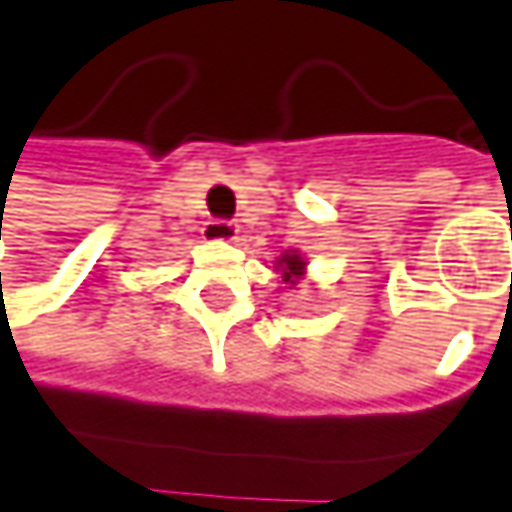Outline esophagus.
<instances>
[{
  "instance_id": "1",
  "label": "esophagus",
  "mask_w": 512,
  "mask_h": 512,
  "mask_svg": "<svg viewBox=\"0 0 512 512\" xmlns=\"http://www.w3.org/2000/svg\"><path fill=\"white\" fill-rule=\"evenodd\" d=\"M205 239H222V242H233L236 233H239V225L230 222V219H210L205 222Z\"/></svg>"
}]
</instances>
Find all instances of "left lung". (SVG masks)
Here are the masks:
<instances>
[{
  "instance_id": "obj_1",
  "label": "left lung",
  "mask_w": 512,
  "mask_h": 512,
  "mask_svg": "<svg viewBox=\"0 0 512 512\" xmlns=\"http://www.w3.org/2000/svg\"><path fill=\"white\" fill-rule=\"evenodd\" d=\"M299 270H302V262H299V259H296V256H293V259H287L285 282H290V276H296V273H299Z\"/></svg>"
}]
</instances>
